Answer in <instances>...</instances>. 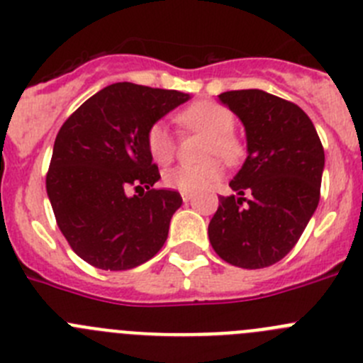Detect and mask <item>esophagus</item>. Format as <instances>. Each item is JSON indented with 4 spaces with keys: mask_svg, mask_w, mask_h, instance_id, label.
Listing matches in <instances>:
<instances>
[{
    "mask_svg": "<svg viewBox=\"0 0 363 363\" xmlns=\"http://www.w3.org/2000/svg\"><path fill=\"white\" fill-rule=\"evenodd\" d=\"M181 197H182V201H184V202H189V201H191L193 195H191V193H184V191H181Z\"/></svg>",
    "mask_w": 363,
    "mask_h": 363,
    "instance_id": "obj_1",
    "label": "esophagus"
}]
</instances>
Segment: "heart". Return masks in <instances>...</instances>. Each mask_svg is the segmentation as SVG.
Masks as SVG:
<instances>
[{"label":"heart","instance_id":"heart-1","mask_svg":"<svg viewBox=\"0 0 363 363\" xmlns=\"http://www.w3.org/2000/svg\"><path fill=\"white\" fill-rule=\"evenodd\" d=\"M177 121L186 128L208 135L204 147L206 157H222L223 161H235L242 154V145L231 134L235 128V116L231 111L216 101H197L181 111ZM147 148L152 161L159 166L172 162L175 155V141L164 123H154L147 132ZM222 166L211 159L199 166H175L164 172L162 182L166 188L184 193H199L211 188L222 177Z\"/></svg>","mask_w":363,"mask_h":363}]
</instances>
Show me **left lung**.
I'll return each mask as SVG.
<instances>
[{
	"instance_id": "8db88e82",
	"label": "left lung",
	"mask_w": 363,
	"mask_h": 363,
	"mask_svg": "<svg viewBox=\"0 0 363 363\" xmlns=\"http://www.w3.org/2000/svg\"><path fill=\"white\" fill-rule=\"evenodd\" d=\"M245 128L247 157L209 222L223 262L263 269L283 259L319 206L324 148L310 118L292 101L262 89L218 94ZM250 193V199L242 195Z\"/></svg>"
}]
</instances>
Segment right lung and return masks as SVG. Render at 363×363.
Instances as JSON below:
<instances>
[{
	"label": "right lung",
	"mask_w": 363,
	"mask_h": 363,
	"mask_svg": "<svg viewBox=\"0 0 363 363\" xmlns=\"http://www.w3.org/2000/svg\"><path fill=\"white\" fill-rule=\"evenodd\" d=\"M189 98L181 91L111 84L60 127L46 191L64 238L89 265L134 269L164 245L182 199L152 188L161 175L148 154L147 132ZM132 185L147 193L130 198Z\"/></svg>",
	"instance_id": "obj_1"
}]
</instances>
